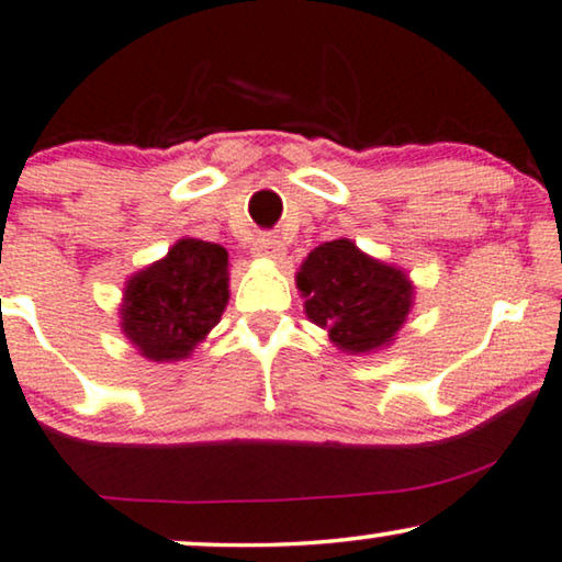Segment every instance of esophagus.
Returning a JSON list of instances; mask_svg holds the SVG:
<instances>
[{
	"label": "esophagus",
	"instance_id": "1",
	"mask_svg": "<svg viewBox=\"0 0 562 562\" xmlns=\"http://www.w3.org/2000/svg\"><path fill=\"white\" fill-rule=\"evenodd\" d=\"M254 254L261 258H268V261H279V258H283V254H286V248H283L279 235L261 233L254 243Z\"/></svg>",
	"mask_w": 562,
	"mask_h": 562
}]
</instances>
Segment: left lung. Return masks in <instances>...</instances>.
I'll list each match as a JSON object with an SVG mask.
<instances>
[{
	"label": "left lung",
	"instance_id": "obj_1",
	"mask_svg": "<svg viewBox=\"0 0 562 562\" xmlns=\"http://www.w3.org/2000/svg\"><path fill=\"white\" fill-rule=\"evenodd\" d=\"M304 312L329 331L341 352L387 347L408 319L413 283L401 268L375 261L352 240L322 243L296 273Z\"/></svg>",
	"mask_w": 562,
	"mask_h": 562
}]
</instances>
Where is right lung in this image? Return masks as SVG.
Here are the masks:
<instances>
[{
	"label": "right lung",
	"instance_id": "1",
	"mask_svg": "<svg viewBox=\"0 0 562 562\" xmlns=\"http://www.w3.org/2000/svg\"><path fill=\"white\" fill-rule=\"evenodd\" d=\"M227 296V250L182 238L126 281L121 331L146 360H184L221 322Z\"/></svg>",
	"mask_w": 562,
	"mask_h": 562
}]
</instances>
